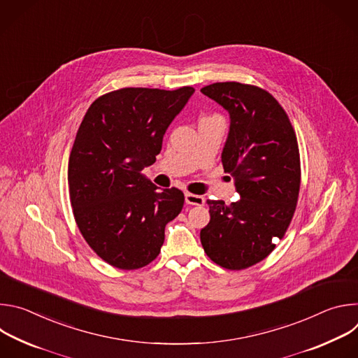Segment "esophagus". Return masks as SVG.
Listing matches in <instances>:
<instances>
[{
	"instance_id": "esophagus-1",
	"label": "esophagus",
	"mask_w": 358,
	"mask_h": 358,
	"mask_svg": "<svg viewBox=\"0 0 358 358\" xmlns=\"http://www.w3.org/2000/svg\"><path fill=\"white\" fill-rule=\"evenodd\" d=\"M185 202L188 203V206H203V203H206V199H203V196H201V195L187 192Z\"/></svg>"
}]
</instances>
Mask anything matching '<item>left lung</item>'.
Wrapping results in <instances>:
<instances>
[{"label": "left lung", "mask_w": 358, "mask_h": 358, "mask_svg": "<svg viewBox=\"0 0 358 358\" xmlns=\"http://www.w3.org/2000/svg\"><path fill=\"white\" fill-rule=\"evenodd\" d=\"M201 92L229 113L221 159L241 198L229 206L207 199L211 220L199 238L211 261L239 271L265 259L292 221L300 188L297 140L286 112L266 90L220 82Z\"/></svg>", "instance_id": "left-lung-1"}]
</instances>
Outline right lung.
<instances>
[{"label":"right lung","mask_w":358,"mask_h":358,"mask_svg":"<svg viewBox=\"0 0 358 358\" xmlns=\"http://www.w3.org/2000/svg\"><path fill=\"white\" fill-rule=\"evenodd\" d=\"M194 87H124L96 99L69 156L75 221L89 246L109 265L131 271L155 261L166 225L182 210L178 188L159 189L141 174L156 162L163 137Z\"/></svg>","instance_id":"right-lung-1"}]
</instances>
